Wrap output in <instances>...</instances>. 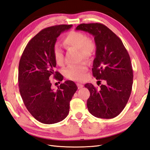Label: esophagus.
Wrapping results in <instances>:
<instances>
[{
	"instance_id": "1",
	"label": "esophagus",
	"mask_w": 150,
	"mask_h": 150,
	"mask_svg": "<svg viewBox=\"0 0 150 150\" xmlns=\"http://www.w3.org/2000/svg\"><path fill=\"white\" fill-rule=\"evenodd\" d=\"M77 84V86H78V89H81L82 88H83V84H80V83H77L76 84Z\"/></svg>"
}]
</instances>
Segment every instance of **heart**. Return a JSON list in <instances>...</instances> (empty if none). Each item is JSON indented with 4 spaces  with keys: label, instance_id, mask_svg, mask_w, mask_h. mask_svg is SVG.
<instances>
[{
    "label": "heart",
    "instance_id": "obj_1",
    "mask_svg": "<svg viewBox=\"0 0 150 150\" xmlns=\"http://www.w3.org/2000/svg\"><path fill=\"white\" fill-rule=\"evenodd\" d=\"M63 43L67 48L78 49L81 59H88L94 55L96 51V45L93 39L87 37V35L81 31L69 32L64 38ZM53 54L56 64L61 66L64 65V54L57 44L54 46ZM87 69L86 64L83 62L78 66H69L66 68L64 72L68 79L81 81L84 79Z\"/></svg>",
    "mask_w": 150,
    "mask_h": 150
}]
</instances>
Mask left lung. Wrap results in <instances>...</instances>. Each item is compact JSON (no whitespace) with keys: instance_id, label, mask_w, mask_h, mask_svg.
Segmentation results:
<instances>
[{"instance_id":"1","label":"left lung","mask_w":150,"mask_h":150,"mask_svg":"<svg viewBox=\"0 0 150 150\" xmlns=\"http://www.w3.org/2000/svg\"><path fill=\"white\" fill-rule=\"evenodd\" d=\"M76 30L88 32L94 37L96 50L93 74L106 82L99 89L91 83L84 85L90 92L88 110L99 118H113L123 110L132 89L133 73L129 54L121 40L104 24H81Z\"/></svg>"}]
</instances>
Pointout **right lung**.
Masks as SVG:
<instances>
[{
    "label": "right lung",
    "instance_id": "1",
    "mask_svg": "<svg viewBox=\"0 0 150 150\" xmlns=\"http://www.w3.org/2000/svg\"><path fill=\"white\" fill-rule=\"evenodd\" d=\"M72 25H58L42 29L27 44L19 64V91L26 108L35 120L44 124H54L65 119L69 103L78 89L72 81L52 88L49 79L61 81L63 76L55 71L56 62L53 48L57 38Z\"/></svg>",
    "mask_w": 150,
    "mask_h": 150
}]
</instances>
